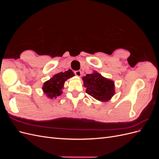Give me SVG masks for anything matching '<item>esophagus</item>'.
<instances>
[{
	"mask_svg": "<svg viewBox=\"0 0 159 159\" xmlns=\"http://www.w3.org/2000/svg\"><path fill=\"white\" fill-rule=\"evenodd\" d=\"M74 74H75V75L78 76V77H80V76L81 75V71H80V70L75 71H74Z\"/></svg>",
	"mask_w": 159,
	"mask_h": 159,
	"instance_id": "1",
	"label": "esophagus"
}]
</instances>
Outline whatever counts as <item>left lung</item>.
Segmentation results:
<instances>
[{
    "label": "left lung",
    "instance_id": "8db88e82",
    "mask_svg": "<svg viewBox=\"0 0 159 159\" xmlns=\"http://www.w3.org/2000/svg\"><path fill=\"white\" fill-rule=\"evenodd\" d=\"M86 93L100 102H107L115 94L114 81L104 78L97 71L83 77Z\"/></svg>",
    "mask_w": 159,
    "mask_h": 159
}]
</instances>
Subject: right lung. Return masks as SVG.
<instances>
[{
	"label": "right lung",
	"instance_id": "add662e5",
	"mask_svg": "<svg viewBox=\"0 0 159 159\" xmlns=\"http://www.w3.org/2000/svg\"><path fill=\"white\" fill-rule=\"evenodd\" d=\"M74 75V73L71 70L55 74L52 78L44 82L42 90L48 98L50 99L56 98L63 92L61 90L64 88L65 81L72 78Z\"/></svg>",
	"mask_w": 159,
	"mask_h": 159
}]
</instances>
